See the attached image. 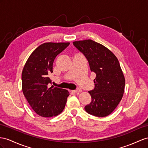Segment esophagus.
<instances>
[{
    "label": "esophagus",
    "instance_id": "34e87169",
    "mask_svg": "<svg viewBox=\"0 0 148 148\" xmlns=\"http://www.w3.org/2000/svg\"><path fill=\"white\" fill-rule=\"evenodd\" d=\"M73 91L75 93H79V92H81L82 91V90L80 89H75V90H73Z\"/></svg>",
    "mask_w": 148,
    "mask_h": 148
}]
</instances>
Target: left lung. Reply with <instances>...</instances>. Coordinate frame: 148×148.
Segmentation results:
<instances>
[{
    "instance_id": "obj_1",
    "label": "left lung",
    "mask_w": 148,
    "mask_h": 148,
    "mask_svg": "<svg viewBox=\"0 0 148 148\" xmlns=\"http://www.w3.org/2000/svg\"><path fill=\"white\" fill-rule=\"evenodd\" d=\"M73 45L88 59L90 69L96 74L94 88L89 91L92 98L84 109L90 114L105 117L114 110L122 99L125 79L115 55L92 40L75 41Z\"/></svg>"
}]
</instances>
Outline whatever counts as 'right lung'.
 <instances>
[{"instance_id":"right-lung-1","label":"right lung","mask_w":148,"mask_h":148,"mask_svg":"<svg viewBox=\"0 0 148 148\" xmlns=\"http://www.w3.org/2000/svg\"><path fill=\"white\" fill-rule=\"evenodd\" d=\"M69 42H46L36 48L29 56L22 73V91L29 105L38 115L44 117L58 116L65 108L69 92L51 87L49 74L53 73L56 56Z\"/></svg>"}]
</instances>
